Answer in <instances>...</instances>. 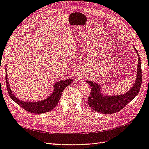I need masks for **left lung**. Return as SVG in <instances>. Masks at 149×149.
I'll return each mask as SVG.
<instances>
[{"instance_id":"8db88e82","label":"left lung","mask_w":149,"mask_h":149,"mask_svg":"<svg viewBox=\"0 0 149 149\" xmlns=\"http://www.w3.org/2000/svg\"><path fill=\"white\" fill-rule=\"evenodd\" d=\"M138 55V65L136 81L133 87L128 92L121 95L104 96L101 93L100 85L91 81H86L91 86V93L88 99V104L90 107L102 114H110L119 112L136 97L141 89L142 79L141 70V60L139 53L134 48Z\"/></svg>"}]
</instances>
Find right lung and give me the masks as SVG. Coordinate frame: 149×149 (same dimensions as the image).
Segmentation results:
<instances>
[{
  "mask_svg": "<svg viewBox=\"0 0 149 149\" xmlns=\"http://www.w3.org/2000/svg\"><path fill=\"white\" fill-rule=\"evenodd\" d=\"M7 71L6 76V86L7 88L8 93L9 94L10 98L13 101H15L17 104L21 106L23 109L26 111L31 112L34 114H42L44 112H47L53 109L60 101V97L62 94V92L63 91L64 89L73 81V79H67L65 80L58 81L54 84V91L52 94L48 98L41 101L38 102H24L17 99L13 94L12 93L9 84L8 83V80L7 77Z\"/></svg>",
  "mask_w": 149,
  "mask_h": 149,
  "instance_id": "add662e5",
  "label": "right lung"
}]
</instances>
